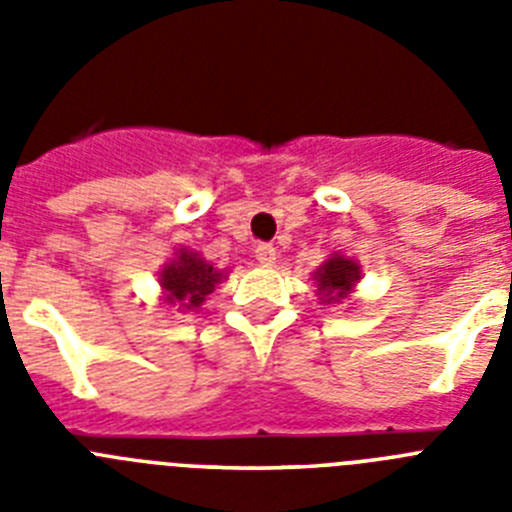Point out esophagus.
Instances as JSON below:
<instances>
[{
	"instance_id": "1",
	"label": "esophagus",
	"mask_w": 512,
	"mask_h": 512,
	"mask_svg": "<svg viewBox=\"0 0 512 512\" xmlns=\"http://www.w3.org/2000/svg\"><path fill=\"white\" fill-rule=\"evenodd\" d=\"M256 261L261 266H274L277 264V248L271 246V243H259L256 246Z\"/></svg>"
}]
</instances>
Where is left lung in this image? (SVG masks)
<instances>
[{"mask_svg":"<svg viewBox=\"0 0 512 512\" xmlns=\"http://www.w3.org/2000/svg\"><path fill=\"white\" fill-rule=\"evenodd\" d=\"M312 279H315V287H318L315 295H318L320 305H341L356 292V284L361 279V266L351 256L336 251L318 266Z\"/></svg>","mask_w":512,"mask_h":512,"instance_id":"left-lung-1","label":"left lung"}]
</instances>
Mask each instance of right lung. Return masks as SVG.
I'll list each match as a JSON object with an SVG mask.
<instances>
[{"instance_id":"right-lung-1","label":"right lung","mask_w":512,"mask_h":512,"mask_svg":"<svg viewBox=\"0 0 512 512\" xmlns=\"http://www.w3.org/2000/svg\"><path fill=\"white\" fill-rule=\"evenodd\" d=\"M225 279L228 269H215L200 251L176 248L164 269L158 271L161 302L166 307H176V312L200 310L217 284H223Z\"/></svg>"}]
</instances>
